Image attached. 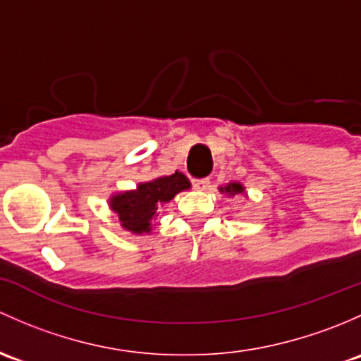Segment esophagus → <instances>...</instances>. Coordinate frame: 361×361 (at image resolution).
<instances>
[{
    "label": "esophagus",
    "mask_w": 361,
    "mask_h": 361,
    "mask_svg": "<svg viewBox=\"0 0 361 361\" xmlns=\"http://www.w3.org/2000/svg\"><path fill=\"white\" fill-rule=\"evenodd\" d=\"M192 185H195V189H198V191H207V189L210 188V179H208V177H203V179H192Z\"/></svg>",
    "instance_id": "obj_1"
}]
</instances>
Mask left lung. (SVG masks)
I'll return each instance as SVG.
<instances>
[{
    "label": "left lung",
    "mask_w": 361,
    "mask_h": 361,
    "mask_svg": "<svg viewBox=\"0 0 361 361\" xmlns=\"http://www.w3.org/2000/svg\"><path fill=\"white\" fill-rule=\"evenodd\" d=\"M222 191H226L228 195H238V192H243L241 184H229L228 188H222Z\"/></svg>",
    "instance_id": "8db88e82"
}]
</instances>
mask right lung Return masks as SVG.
<instances>
[{
	"mask_svg": "<svg viewBox=\"0 0 361 361\" xmlns=\"http://www.w3.org/2000/svg\"><path fill=\"white\" fill-rule=\"evenodd\" d=\"M189 180L184 173L159 177L146 184H139L137 191L123 192L111 200V208L120 217L121 226L133 233H149L151 219L163 203L170 202L177 192L189 188Z\"/></svg>",
	"mask_w": 361,
	"mask_h": 361,
	"instance_id": "add662e5",
	"label": "right lung"
}]
</instances>
